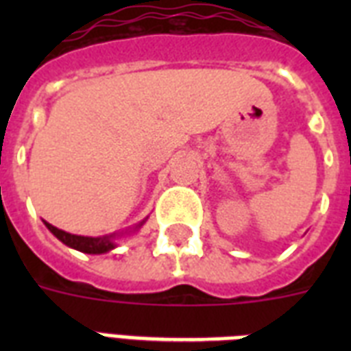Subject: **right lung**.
Listing matches in <instances>:
<instances>
[{"label": "right lung", "instance_id": "1", "mask_svg": "<svg viewBox=\"0 0 351 351\" xmlns=\"http://www.w3.org/2000/svg\"><path fill=\"white\" fill-rule=\"evenodd\" d=\"M143 222H140V224H138L134 230H138V228H140ZM45 226L49 228V231H51V233L54 234L58 240H62L65 245L73 247V250L82 251V253H89V255H100V253H107V251H111L117 247V244H114V239L118 237V233L106 234V237H82V234H71V233H67V231L58 230V228H54V226L49 224V222H45Z\"/></svg>", "mask_w": 351, "mask_h": 351}]
</instances>
